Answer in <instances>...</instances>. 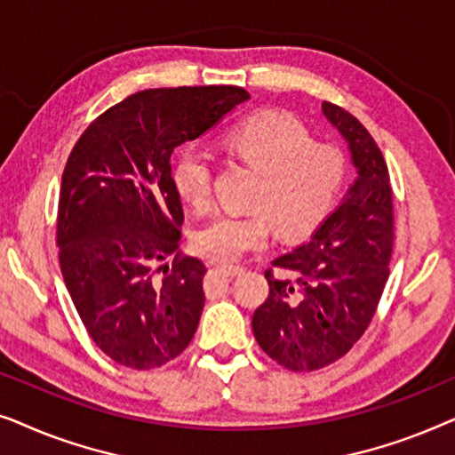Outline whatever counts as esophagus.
<instances>
[{"label": "esophagus", "mask_w": 455, "mask_h": 455, "mask_svg": "<svg viewBox=\"0 0 455 455\" xmlns=\"http://www.w3.org/2000/svg\"><path fill=\"white\" fill-rule=\"evenodd\" d=\"M220 271L228 273V275H240V273H244L246 269L242 265H220Z\"/></svg>", "instance_id": "obj_1"}]
</instances>
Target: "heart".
Returning a JSON list of instances; mask_svg holds the SVG:
<instances>
[{
    "label": "heart",
    "instance_id": "obj_1",
    "mask_svg": "<svg viewBox=\"0 0 455 455\" xmlns=\"http://www.w3.org/2000/svg\"><path fill=\"white\" fill-rule=\"evenodd\" d=\"M223 147L260 172L254 211L221 213L195 235L196 251L211 260H238L269 244L275 226L285 235H307L331 215L347 178L338 145L313 140L308 128L285 111L263 109L228 128ZM172 186L195 211L213 204V161L198 147H184L172 165Z\"/></svg>",
    "mask_w": 455,
    "mask_h": 455
}]
</instances>
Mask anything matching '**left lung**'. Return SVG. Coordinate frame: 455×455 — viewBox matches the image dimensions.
<instances>
[{
  "instance_id": "1",
  "label": "left lung",
  "mask_w": 455,
  "mask_h": 455,
  "mask_svg": "<svg viewBox=\"0 0 455 455\" xmlns=\"http://www.w3.org/2000/svg\"><path fill=\"white\" fill-rule=\"evenodd\" d=\"M323 114L350 147L356 182L308 244L273 260L269 296L252 315V331L271 360L294 372L325 369L346 356L377 313L394 252V190L381 148L339 105ZM273 268L291 273L275 278Z\"/></svg>"
}]
</instances>
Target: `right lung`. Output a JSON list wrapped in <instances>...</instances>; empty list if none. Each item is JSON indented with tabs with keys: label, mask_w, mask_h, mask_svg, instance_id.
Masks as SVG:
<instances>
[{
	"label": "right lung",
	"mask_w": 455,
	"mask_h": 455,
	"mask_svg": "<svg viewBox=\"0 0 455 455\" xmlns=\"http://www.w3.org/2000/svg\"><path fill=\"white\" fill-rule=\"evenodd\" d=\"M251 97L240 86L134 92L89 124L64 167L60 267L80 321L117 364L159 369L195 338L204 307L201 259L163 260L182 242L173 148Z\"/></svg>",
	"instance_id": "add662e5"
}]
</instances>
